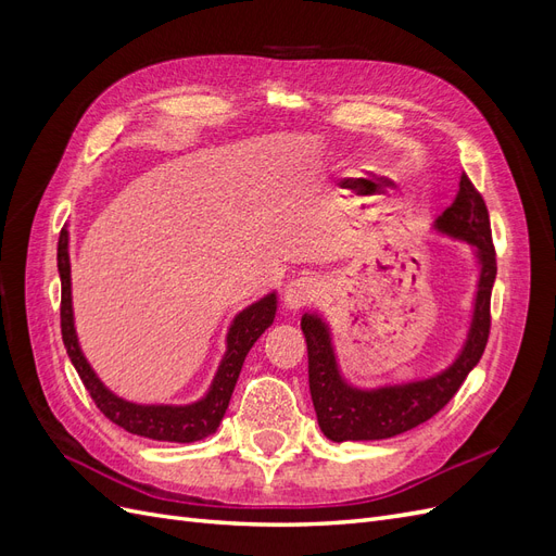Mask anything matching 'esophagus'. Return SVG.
<instances>
[{
	"mask_svg": "<svg viewBox=\"0 0 556 556\" xmlns=\"http://www.w3.org/2000/svg\"><path fill=\"white\" fill-rule=\"evenodd\" d=\"M319 296V285L313 278H294L292 282H288L285 288V306L290 311H301L311 306L313 301H317Z\"/></svg>",
	"mask_w": 556,
	"mask_h": 556,
	"instance_id": "1",
	"label": "esophagus"
}]
</instances>
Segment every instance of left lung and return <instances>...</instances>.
<instances>
[{"label":"left lung","instance_id":"1","mask_svg":"<svg viewBox=\"0 0 556 556\" xmlns=\"http://www.w3.org/2000/svg\"><path fill=\"white\" fill-rule=\"evenodd\" d=\"M435 227L452 237L473 243L480 252L482 274L478 285L476 315L466 348L445 374L406 387H384L376 392H359L348 387L333 362L329 333L323 319L304 315L301 331L308 345V384L317 422L333 443L343 441H382L427 422L441 413L450 399L459 392L490 341L492 327V288L496 278V250L492 241L490 211L466 172L462 174L459 192L450 208L435 220Z\"/></svg>","mask_w":556,"mask_h":556}]
</instances>
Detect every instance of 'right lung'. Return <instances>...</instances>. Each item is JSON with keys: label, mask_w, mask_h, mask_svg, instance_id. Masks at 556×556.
Returning <instances> with one entry per match:
<instances>
[{"label": "right lung", "mask_w": 556, "mask_h": 556, "mask_svg": "<svg viewBox=\"0 0 556 556\" xmlns=\"http://www.w3.org/2000/svg\"><path fill=\"white\" fill-rule=\"evenodd\" d=\"M58 271L62 280V299H60V329L62 341L66 348L74 368L78 371L83 384L90 392L97 408L102 410L113 425L123 427L129 433L143 435L153 441H169V443H194L206 439L220 427V419L229 406L233 384L239 380L241 366L250 348L255 345L260 336L271 327L276 317V294L257 301L255 306L243 311L229 329L227 336V355L217 368L211 392L192 403V406H137L111 394L106 387L99 382L92 374L86 357L78 348L76 331H74V315H72V282H70V252H66V231H60L58 241Z\"/></svg>", "instance_id": "obj_1"}]
</instances>
